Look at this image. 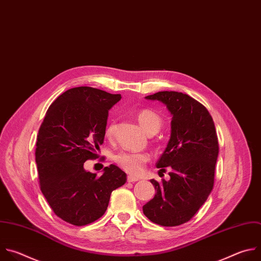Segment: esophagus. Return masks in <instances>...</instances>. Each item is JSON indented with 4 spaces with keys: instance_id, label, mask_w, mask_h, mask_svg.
<instances>
[{
    "instance_id": "1",
    "label": "esophagus",
    "mask_w": 261,
    "mask_h": 261,
    "mask_svg": "<svg viewBox=\"0 0 261 261\" xmlns=\"http://www.w3.org/2000/svg\"><path fill=\"white\" fill-rule=\"evenodd\" d=\"M137 181H140L139 178H136L134 176H128L127 177V182H130V183H134V182H137Z\"/></svg>"
}]
</instances>
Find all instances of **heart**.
<instances>
[{"instance_id": "obj_1", "label": "heart", "mask_w": 261, "mask_h": 261, "mask_svg": "<svg viewBox=\"0 0 261 261\" xmlns=\"http://www.w3.org/2000/svg\"><path fill=\"white\" fill-rule=\"evenodd\" d=\"M138 120L143 129L148 135H154L160 130L163 125L162 117L151 110H142L138 114ZM114 123H111L106 128V136L111 139L114 135ZM149 155L147 153H137L121 151L114 155V162L124 171L133 175H141L144 166L149 161Z\"/></svg>"}]
</instances>
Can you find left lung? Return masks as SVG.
Instances as JSON below:
<instances>
[{"instance_id":"obj_1","label":"left lung","mask_w":261,"mask_h":261,"mask_svg":"<svg viewBox=\"0 0 261 261\" xmlns=\"http://www.w3.org/2000/svg\"><path fill=\"white\" fill-rule=\"evenodd\" d=\"M145 98L160 100L172 114L171 138L156 167L170 170L169 181L150 180L154 197L143 205L144 215L162 226L189 221L214 186L219 153L215 124L209 111L188 94L160 91Z\"/></svg>"}]
</instances>
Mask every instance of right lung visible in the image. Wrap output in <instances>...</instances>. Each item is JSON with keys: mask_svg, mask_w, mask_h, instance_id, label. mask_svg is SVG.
<instances>
[{"mask_svg": "<svg viewBox=\"0 0 261 261\" xmlns=\"http://www.w3.org/2000/svg\"><path fill=\"white\" fill-rule=\"evenodd\" d=\"M120 98L93 87L71 88L51 103L39 128L35 154L41 191L55 214L73 225L100 218L112 191L126 182L117 166L103 168L100 177L83 167L97 159L109 110Z\"/></svg>", "mask_w": 261, "mask_h": 261, "instance_id": "obj_1", "label": "right lung"}]
</instances>
